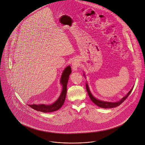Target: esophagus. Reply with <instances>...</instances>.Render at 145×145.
I'll use <instances>...</instances> for the list:
<instances>
[{
	"label": "esophagus",
	"instance_id": "obj_1",
	"mask_svg": "<svg viewBox=\"0 0 145 145\" xmlns=\"http://www.w3.org/2000/svg\"><path fill=\"white\" fill-rule=\"evenodd\" d=\"M79 66V61L77 59H74L72 62V68L73 71H76Z\"/></svg>",
	"mask_w": 145,
	"mask_h": 145
}]
</instances>
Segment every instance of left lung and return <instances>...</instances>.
I'll return each mask as SVG.
<instances>
[{
    "label": "left lung",
    "mask_w": 145,
    "mask_h": 145,
    "mask_svg": "<svg viewBox=\"0 0 145 145\" xmlns=\"http://www.w3.org/2000/svg\"><path fill=\"white\" fill-rule=\"evenodd\" d=\"M83 76H85V78L86 77L85 76V73H84V75ZM86 90H87V92H88V93L89 95V96L90 97V98L91 99V100L92 101V102H93L96 105L101 107V108H115L116 106H119L120 104L122 103L127 98V97L129 96V95H130V93H131L132 90L134 88V86L132 87V88L131 89V90H130L128 93L123 97L121 99H120L119 101L118 102H106V101H101V100H99L98 99H97L96 98H95V97L93 96V95L92 94V93L90 91V88L89 87V85L88 83L86 82Z\"/></svg>",
    "instance_id": "1"
}]
</instances>
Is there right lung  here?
Segmentation results:
<instances>
[{"mask_svg": "<svg viewBox=\"0 0 145 145\" xmlns=\"http://www.w3.org/2000/svg\"><path fill=\"white\" fill-rule=\"evenodd\" d=\"M71 72L72 71L70 66L66 67L62 72L60 80V83L62 86V91L60 96L54 103L52 104H28V105L35 110L42 112H50L59 110L62 106L65 101L67 93V85Z\"/></svg>", "mask_w": 145, "mask_h": 145, "instance_id": "add662e5", "label": "right lung"}]
</instances>
